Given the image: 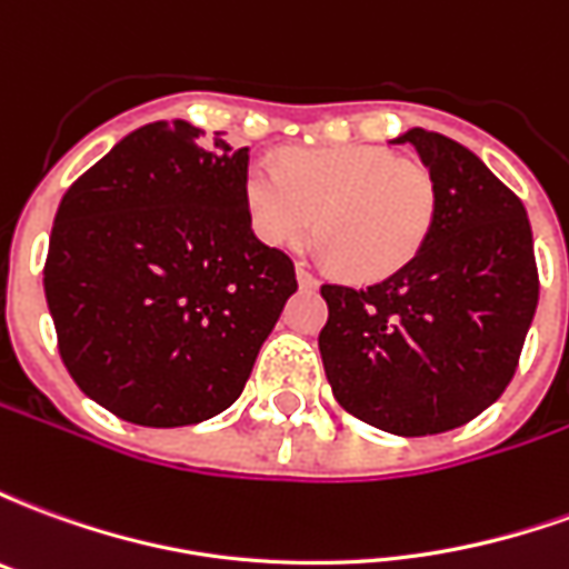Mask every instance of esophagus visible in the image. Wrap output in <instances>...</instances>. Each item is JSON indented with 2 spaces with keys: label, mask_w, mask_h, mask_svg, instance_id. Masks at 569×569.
I'll return each mask as SVG.
<instances>
[{
  "label": "esophagus",
  "mask_w": 569,
  "mask_h": 569,
  "mask_svg": "<svg viewBox=\"0 0 569 569\" xmlns=\"http://www.w3.org/2000/svg\"><path fill=\"white\" fill-rule=\"evenodd\" d=\"M298 283H301V289H317V283H320V280H317V273L310 271V268H305V264H301V268H298Z\"/></svg>",
  "instance_id": "34e87169"
}]
</instances>
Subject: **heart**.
<instances>
[{
  "label": "heart",
  "mask_w": 569,
  "mask_h": 569,
  "mask_svg": "<svg viewBox=\"0 0 569 569\" xmlns=\"http://www.w3.org/2000/svg\"><path fill=\"white\" fill-rule=\"evenodd\" d=\"M249 222L271 247L320 237L357 280L396 273L427 243L439 188L427 163L378 146H335L252 163L243 179Z\"/></svg>",
  "instance_id": "heart-1"
}]
</instances>
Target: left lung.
<instances>
[{"label": "left lung", "mask_w": 569, "mask_h": 569, "mask_svg": "<svg viewBox=\"0 0 569 569\" xmlns=\"http://www.w3.org/2000/svg\"><path fill=\"white\" fill-rule=\"evenodd\" d=\"M436 176L427 243L371 286L322 283L320 332L338 406L393 436H436L478 418L512 381L539 301L527 210L476 154L408 130Z\"/></svg>", "instance_id": "obj_1"}]
</instances>
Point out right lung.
Masks as SVG:
<instances>
[{"label": "right lung", "mask_w": 569, "mask_h": 569, "mask_svg": "<svg viewBox=\"0 0 569 569\" xmlns=\"http://www.w3.org/2000/svg\"><path fill=\"white\" fill-rule=\"evenodd\" d=\"M247 167L219 133L154 121L60 200L44 259L57 350L116 418L188 427L243 393L298 289L292 259L252 234Z\"/></svg>", "instance_id": "obj_1"}]
</instances>
